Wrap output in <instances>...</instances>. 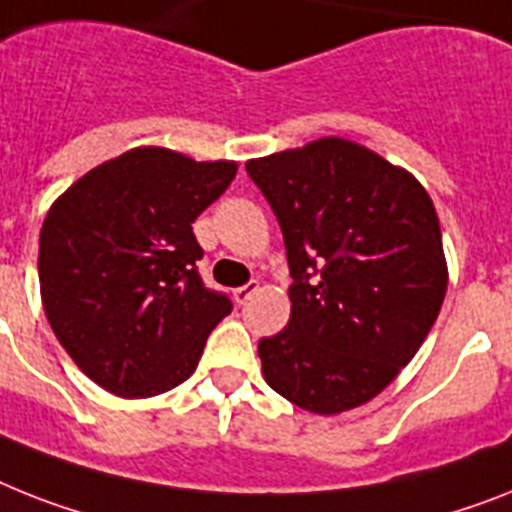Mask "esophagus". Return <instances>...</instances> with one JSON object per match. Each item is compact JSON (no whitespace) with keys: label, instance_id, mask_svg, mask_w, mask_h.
I'll return each mask as SVG.
<instances>
[{"label":"esophagus","instance_id":"esophagus-1","mask_svg":"<svg viewBox=\"0 0 512 512\" xmlns=\"http://www.w3.org/2000/svg\"><path fill=\"white\" fill-rule=\"evenodd\" d=\"M256 290H259V282H256V280L246 282V285H240V287H235V290H232V298H235V303H238V306H246Z\"/></svg>","mask_w":512,"mask_h":512}]
</instances>
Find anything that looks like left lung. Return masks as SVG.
<instances>
[{"label": "left lung", "instance_id": "8db88e82", "mask_svg": "<svg viewBox=\"0 0 512 512\" xmlns=\"http://www.w3.org/2000/svg\"><path fill=\"white\" fill-rule=\"evenodd\" d=\"M290 266V322L259 342L266 384L303 411L369 403L426 340L447 290L432 198L345 138L251 159Z\"/></svg>", "mask_w": 512, "mask_h": 512}]
</instances>
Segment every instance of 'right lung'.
Segmentation results:
<instances>
[{
    "instance_id": "obj_1",
    "label": "right lung",
    "mask_w": 512,
    "mask_h": 512,
    "mask_svg": "<svg viewBox=\"0 0 512 512\" xmlns=\"http://www.w3.org/2000/svg\"><path fill=\"white\" fill-rule=\"evenodd\" d=\"M235 172V162L141 146L86 172L46 214V319L78 369L112 395L151 398L185 382L232 311L198 274L193 222Z\"/></svg>"
}]
</instances>
